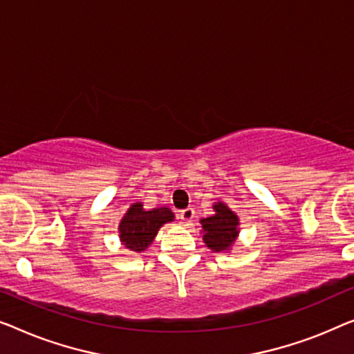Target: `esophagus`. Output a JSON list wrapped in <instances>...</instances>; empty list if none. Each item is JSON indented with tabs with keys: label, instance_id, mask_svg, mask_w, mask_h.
Wrapping results in <instances>:
<instances>
[{
	"label": "esophagus",
	"instance_id": "34e87169",
	"mask_svg": "<svg viewBox=\"0 0 354 354\" xmlns=\"http://www.w3.org/2000/svg\"><path fill=\"white\" fill-rule=\"evenodd\" d=\"M194 215H196L194 208H184V210L179 212V220H181L184 225H187V223L192 221Z\"/></svg>",
	"mask_w": 354,
	"mask_h": 354
}]
</instances>
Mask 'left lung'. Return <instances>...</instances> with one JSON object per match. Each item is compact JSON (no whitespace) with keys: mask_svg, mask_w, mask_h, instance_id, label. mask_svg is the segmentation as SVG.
<instances>
[{"mask_svg":"<svg viewBox=\"0 0 354 354\" xmlns=\"http://www.w3.org/2000/svg\"><path fill=\"white\" fill-rule=\"evenodd\" d=\"M213 212L212 216L201 220L202 241L212 252L227 253L241 232L239 216L221 201L213 203Z\"/></svg>","mask_w":354,"mask_h":354,"instance_id":"left-lung-1","label":"left lung"}]
</instances>
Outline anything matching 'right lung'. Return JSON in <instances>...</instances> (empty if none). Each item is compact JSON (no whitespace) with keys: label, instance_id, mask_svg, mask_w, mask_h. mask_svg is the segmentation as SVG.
I'll return each instance as SVG.
<instances>
[{"label":"right lung","instance_id":"add662e5","mask_svg":"<svg viewBox=\"0 0 354 354\" xmlns=\"http://www.w3.org/2000/svg\"><path fill=\"white\" fill-rule=\"evenodd\" d=\"M170 221H175V213L170 208L146 210L141 202H134L118 223V237L129 252L142 253L151 247L158 229Z\"/></svg>","mask_w":354,"mask_h":354}]
</instances>
